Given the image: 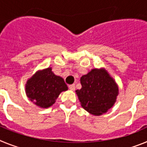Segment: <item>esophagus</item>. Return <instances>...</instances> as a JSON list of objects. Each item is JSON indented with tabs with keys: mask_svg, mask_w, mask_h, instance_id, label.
Here are the masks:
<instances>
[{
	"mask_svg": "<svg viewBox=\"0 0 147 147\" xmlns=\"http://www.w3.org/2000/svg\"><path fill=\"white\" fill-rule=\"evenodd\" d=\"M68 88L71 90H75V85H70Z\"/></svg>",
	"mask_w": 147,
	"mask_h": 147,
	"instance_id": "34e87169",
	"label": "esophagus"
}]
</instances>
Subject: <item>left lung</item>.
<instances>
[{"mask_svg": "<svg viewBox=\"0 0 147 147\" xmlns=\"http://www.w3.org/2000/svg\"><path fill=\"white\" fill-rule=\"evenodd\" d=\"M82 88L76 94L82 107L90 113L99 115L113 106L119 88L113 78L104 69H93L80 79Z\"/></svg>", "mask_w": 147, "mask_h": 147, "instance_id": "obj_1", "label": "left lung"}]
</instances>
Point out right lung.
<instances>
[{"mask_svg":"<svg viewBox=\"0 0 147 147\" xmlns=\"http://www.w3.org/2000/svg\"><path fill=\"white\" fill-rule=\"evenodd\" d=\"M67 90L64 80L54 74L51 67L36 73L26 85L27 96L35 105L43 108L51 106L61 92Z\"/></svg>","mask_w":147,"mask_h":147,"instance_id":"1","label":"right lung"}]
</instances>
